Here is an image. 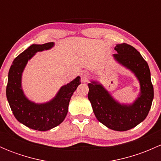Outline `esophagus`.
I'll return each mask as SVG.
<instances>
[{
  "mask_svg": "<svg viewBox=\"0 0 161 161\" xmlns=\"http://www.w3.org/2000/svg\"><path fill=\"white\" fill-rule=\"evenodd\" d=\"M89 79H90V75H89L88 73L86 72V71H83V72L81 73V79H82V82H87L89 80Z\"/></svg>",
  "mask_w": 161,
  "mask_h": 161,
  "instance_id": "1",
  "label": "esophagus"
}]
</instances>
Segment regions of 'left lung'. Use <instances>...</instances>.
I'll return each mask as SVG.
<instances>
[{
    "label": "left lung",
    "instance_id": "8db88e82",
    "mask_svg": "<svg viewBox=\"0 0 161 161\" xmlns=\"http://www.w3.org/2000/svg\"><path fill=\"white\" fill-rule=\"evenodd\" d=\"M113 54L118 64L129 70L139 83V93L132 103H120L109 91L97 80L88 83V99L96 118L108 129L114 131L129 130L143 121L150 111L153 100L148 64L139 51L126 43L115 46Z\"/></svg>",
    "mask_w": 161,
    "mask_h": 161
}]
</instances>
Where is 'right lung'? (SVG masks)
Here are the masks:
<instances>
[{"label": "right lung", "mask_w": 161, "mask_h": 161, "mask_svg": "<svg viewBox=\"0 0 161 161\" xmlns=\"http://www.w3.org/2000/svg\"><path fill=\"white\" fill-rule=\"evenodd\" d=\"M53 46V42L32 44L14 58L9 69L6 96L11 111L19 122L34 130L47 131L59 125L67 115L73 92L81 84L80 77L77 76L45 103H36L25 96L22 79L27 63L37 52L48 50Z\"/></svg>", "instance_id": "1"}]
</instances>
